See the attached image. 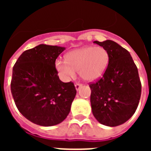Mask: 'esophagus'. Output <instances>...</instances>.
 Listing matches in <instances>:
<instances>
[{"label":"esophagus","mask_w":151,"mask_h":151,"mask_svg":"<svg viewBox=\"0 0 151 151\" xmlns=\"http://www.w3.org/2000/svg\"><path fill=\"white\" fill-rule=\"evenodd\" d=\"M82 84H81V83H78V82H77V83H76L75 84V87H76V89L77 91L78 90H79L80 89V88L82 87Z\"/></svg>","instance_id":"esophagus-1"}]
</instances>
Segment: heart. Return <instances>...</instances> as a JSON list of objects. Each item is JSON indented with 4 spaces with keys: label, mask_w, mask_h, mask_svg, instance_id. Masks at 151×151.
Listing matches in <instances>:
<instances>
[{
    "label": "heart",
    "mask_w": 151,
    "mask_h": 151,
    "mask_svg": "<svg viewBox=\"0 0 151 151\" xmlns=\"http://www.w3.org/2000/svg\"><path fill=\"white\" fill-rule=\"evenodd\" d=\"M109 60L107 50L102 47H84L69 52L66 61L56 60L55 66L63 79L74 78L78 72L84 80L93 81L104 73Z\"/></svg>",
    "instance_id": "b5f03b06"
}]
</instances>
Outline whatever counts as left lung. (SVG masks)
Here are the masks:
<instances>
[{"label": "left lung", "instance_id": "obj_1", "mask_svg": "<svg viewBox=\"0 0 151 151\" xmlns=\"http://www.w3.org/2000/svg\"><path fill=\"white\" fill-rule=\"evenodd\" d=\"M94 43L107 50L110 60L102 77L89 83L93 115L100 123L117 126L132 116L139 104L141 83L129 52L115 41Z\"/></svg>", "mask_w": 151, "mask_h": 151}]
</instances>
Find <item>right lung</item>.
Returning a JSON list of instances; mask_svg holds the SVG:
<instances>
[{"label": "right lung", "mask_w": 151, "mask_h": 151, "mask_svg": "<svg viewBox=\"0 0 151 151\" xmlns=\"http://www.w3.org/2000/svg\"><path fill=\"white\" fill-rule=\"evenodd\" d=\"M65 50L40 45L26 50L13 68L10 88L17 109L32 122L41 126L60 123L70 111L76 89L73 82H63L56 60Z\"/></svg>", "instance_id": "add662e5"}]
</instances>
